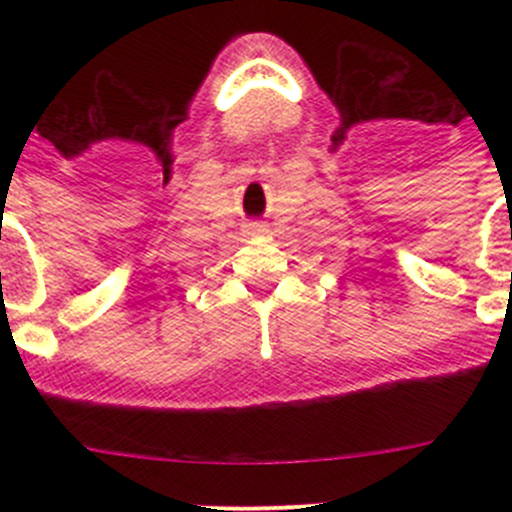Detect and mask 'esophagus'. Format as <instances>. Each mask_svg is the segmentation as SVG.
Here are the masks:
<instances>
[{
  "instance_id": "obj_1",
  "label": "esophagus",
  "mask_w": 512,
  "mask_h": 512,
  "mask_svg": "<svg viewBox=\"0 0 512 512\" xmlns=\"http://www.w3.org/2000/svg\"><path fill=\"white\" fill-rule=\"evenodd\" d=\"M247 230V235H257V232H262V225L260 223H250L245 227Z\"/></svg>"
}]
</instances>
